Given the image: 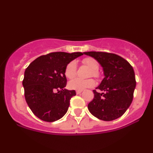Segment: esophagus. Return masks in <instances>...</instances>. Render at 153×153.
Returning <instances> with one entry per match:
<instances>
[{
    "instance_id": "34e87169",
    "label": "esophagus",
    "mask_w": 153,
    "mask_h": 153,
    "mask_svg": "<svg viewBox=\"0 0 153 153\" xmlns=\"http://www.w3.org/2000/svg\"><path fill=\"white\" fill-rule=\"evenodd\" d=\"M82 91H76V94H81Z\"/></svg>"
}]
</instances>
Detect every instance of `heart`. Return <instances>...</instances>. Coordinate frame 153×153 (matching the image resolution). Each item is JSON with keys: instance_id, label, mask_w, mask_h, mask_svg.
<instances>
[{"instance_id": "b5f03b06", "label": "heart", "mask_w": 153, "mask_h": 153, "mask_svg": "<svg viewBox=\"0 0 153 153\" xmlns=\"http://www.w3.org/2000/svg\"><path fill=\"white\" fill-rule=\"evenodd\" d=\"M82 63L85 66L90 68L88 76L94 77L95 78L99 79L101 77V73L99 71V62L94 57H87L82 59ZM65 75L68 78H74L77 73V64L75 61L72 60L66 65L65 68ZM95 85V81L93 78L80 79L75 78L70 80L68 82V88L71 90L82 91L85 88L93 87Z\"/></svg>"}]
</instances>
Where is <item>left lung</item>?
Here are the masks:
<instances>
[{"label":"left lung","mask_w":153,"mask_h":153,"mask_svg":"<svg viewBox=\"0 0 153 153\" xmlns=\"http://www.w3.org/2000/svg\"><path fill=\"white\" fill-rule=\"evenodd\" d=\"M84 54L98 60L103 68L105 78L94 98L88 105L94 117L103 121H112L122 117L130 106L136 86L132 66L120 56L106 52H86Z\"/></svg>","instance_id":"1"}]
</instances>
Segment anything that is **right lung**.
Listing matches in <instances>:
<instances>
[{
  "label": "right lung",
  "mask_w": 153,
  "mask_h": 153,
  "mask_svg": "<svg viewBox=\"0 0 153 153\" xmlns=\"http://www.w3.org/2000/svg\"><path fill=\"white\" fill-rule=\"evenodd\" d=\"M82 52H51L30 63L24 73L23 86L28 106L41 120L52 122L61 119L68 111L75 91L65 88L67 78L65 68Z\"/></svg>",
  "instance_id": "right-lung-1"
}]
</instances>
